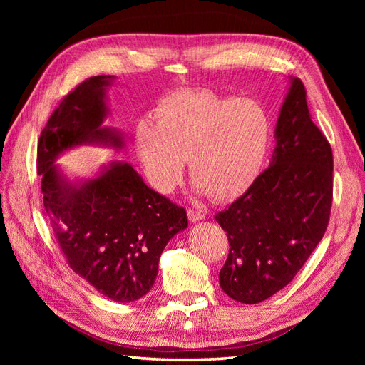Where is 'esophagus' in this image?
<instances>
[{
    "instance_id": "obj_1",
    "label": "esophagus",
    "mask_w": 365,
    "mask_h": 365,
    "mask_svg": "<svg viewBox=\"0 0 365 365\" xmlns=\"http://www.w3.org/2000/svg\"><path fill=\"white\" fill-rule=\"evenodd\" d=\"M187 216H189V219H190V222H197V220H202L205 216H204V213H201V212H196V210H193V208H189L187 210Z\"/></svg>"
}]
</instances>
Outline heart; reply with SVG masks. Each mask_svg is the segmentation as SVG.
Segmentation results:
<instances>
[{
    "mask_svg": "<svg viewBox=\"0 0 365 365\" xmlns=\"http://www.w3.org/2000/svg\"><path fill=\"white\" fill-rule=\"evenodd\" d=\"M141 120L135 145L150 185L170 193L185 161L197 189L222 202L244 195L259 176L271 143V118L259 102L201 90H176Z\"/></svg>",
    "mask_w": 365,
    "mask_h": 365,
    "instance_id": "b5f03b06",
    "label": "heart"
}]
</instances>
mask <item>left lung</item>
Returning <instances> with one entry per match:
<instances>
[{
    "mask_svg": "<svg viewBox=\"0 0 365 365\" xmlns=\"http://www.w3.org/2000/svg\"><path fill=\"white\" fill-rule=\"evenodd\" d=\"M275 137L269 168L215 216L230 244L220 288L245 304L292 282L323 239L332 208V148L312 121L300 79H292Z\"/></svg>",
    "mask_w": 365,
    "mask_h": 365,
    "instance_id": "8db88e82",
    "label": "left lung"
}]
</instances>
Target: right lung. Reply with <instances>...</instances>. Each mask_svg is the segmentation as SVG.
<instances>
[{
  "instance_id": "right-lung-1",
  "label": "right lung",
  "mask_w": 365,
  "mask_h": 365,
  "mask_svg": "<svg viewBox=\"0 0 365 365\" xmlns=\"http://www.w3.org/2000/svg\"><path fill=\"white\" fill-rule=\"evenodd\" d=\"M109 76H94L65 96L42 129L38 173L43 207L68 267L114 302L146 295L158 274L168 242L184 230L185 208L148 187L128 163H114L81 189L61 180L53 161L82 143L121 138L101 128L106 115L103 88Z\"/></svg>"
}]
</instances>
